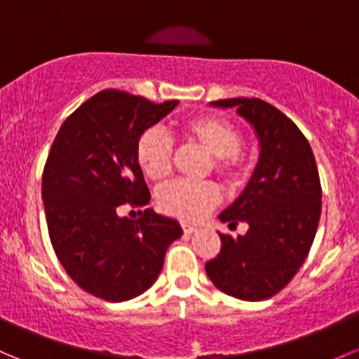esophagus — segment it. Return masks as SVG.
I'll return each instance as SVG.
<instances>
[{"instance_id":"obj_1","label":"esophagus","mask_w":359,"mask_h":359,"mask_svg":"<svg viewBox=\"0 0 359 359\" xmlns=\"http://www.w3.org/2000/svg\"><path fill=\"white\" fill-rule=\"evenodd\" d=\"M182 229H184V233H186V234H193V233H196L198 227L191 226V224H182Z\"/></svg>"}]
</instances>
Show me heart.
Wrapping results in <instances>:
<instances>
[{
	"instance_id": "b5f03b06",
	"label": "heart",
	"mask_w": 359,
	"mask_h": 359,
	"mask_svg": "<svg viewBox=\"0 0 359 359\" xmlns=\"http://www.w3.org/2000/svg\"><path fill=\"white\" fill-rule=\"evenodd\" d=\"M184 140L196 144L212 156V168L234 186L245 173L241 154L243 135L227 119L219 116H196L180 126ZM173 144L156 128L146 130L137 139L135 159L144 175L153 182H163L172 173ZM220 200L219 187L213 182H173L158 193V205L168 215L186 222L200 220Z\"/></svg>"
}]
</instances>
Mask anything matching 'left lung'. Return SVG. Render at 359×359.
Returning a JSON list of instances; mask_svg holds the SVG:
<instances>
[{
    "instance_id": "1",
    "label": "left lung",
    "mask_w": 359,
    "mask_h": 359,
    "mask_svg": "<svg viewBox=\"0 0 359 359\" xmlns=\"http://www.w3.org/2000/svg\"><path fill=\"white\" fill-rule=\"evenodd\" d=\"M213 107L236 109L259 140V161L247 187L219 215L245 236L219 234L220 253L205 266L219 290L241 300H266L283 290L306 260L321 215L316 159L295 123L260 99H224Z\"/></svg>"
}]
</instances>
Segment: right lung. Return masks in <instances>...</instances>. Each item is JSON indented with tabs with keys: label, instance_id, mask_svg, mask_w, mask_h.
I'll list each match as a JSON object with an SVG mask.
<instances>
[{
	"label": "right lung",
	"instance_id": "add662e5",
	"mask_svg": "<svg viewBox=\"0 0 359 359\" xmlns=\"http://www.w3.org/2000/svg\"><path fill=\"white\" fill-rule=\"evenodd\" d=\"M177 104L104 90L69 116L52 144L41 182L50 240L72 281L99 299L125 302L151 288L182 236L175 219L153 208L139 220L118 213L125 203H149L135 144Z\"/></svg>",
	"mask_w": 359,
	"mask_h": 359
}]
</instances>
